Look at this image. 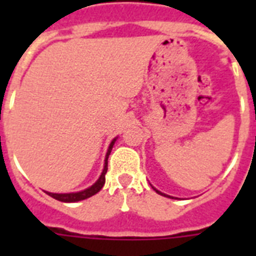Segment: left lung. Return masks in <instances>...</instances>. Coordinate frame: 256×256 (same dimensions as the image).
<instances>
[{"mask_svg": "<svg viewBox=\"0 0 256 256\" xmlns=\"http://www.w3.org/2000/svg\"><path fill=\"white\" fill-rule=\"evenodd\" d=\"M152 188H154V187H152ZM154 190H156V192H158V194H160V195H164V196H168V198H171L170 195H166V194H164V192H160V191H158V190H156V188H154Z\"/></svg>", "mask_w": 256, "mask_h": 256, "instance_id": "1", "label": "left lung"}]
</instances>
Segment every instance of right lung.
I'll return each mask as SVG.
<instances>
[{"label":"right lung","instance_id":"add662e5","mask_svg":"<svg viewBox=\"0 0 256 256\" xmlns=\"http://www.w3.org/2000/svg\"><path fill=\"white\" fill-rule=\"evenodd\" d=\"M116 138H114V140H112L110 146H108V152H106V158H104V170H102V174H100V176L98 178V180H96V182L94 183L92 186H90L88 188H86V190L78 191V192H69V194H54V192H48V191H46V194L50 195L52 198L57 199V200H61V202H68V203L80 202V200H84V199H88V198H90V196H92V195H96L104 184V175H106V172H108V156H110V152H112V146H114V144H116Z\"/></svg>","mask_w":256,"mask_h":256}]
</instances>
